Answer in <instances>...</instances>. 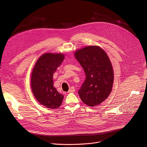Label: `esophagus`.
<instances>
[{"label": "esophagus", "mask_w": 147, "mask_h": 147, "mask_svg": "<svg viewBox=\"0 0 147 147\" xmlns=\"http://www.w3.org/2000/svg\"><path fill=\"white\" fill-rule=\"evenodd\" d=\"M75 92V88L74 87H70V89L68 90V93H73Z\"/></svg>", "instance_id": "34e87169"}]
</instances>
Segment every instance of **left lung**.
Masks as SVG:
<instances>
[{
    "instance_id": "1",
    "label": "left lung",
    "mask_w": 147,
    "mask_h": 147,
    "mask_svg": "<svg viewBox=\"0 0 147 147\" xmlns=\"http://www.w3.org/2000/svg\"><path fill=\"white\" fill-rule=\"evenodd\" d=\"M74 56L86 74L78 92L81 100L89 106L100 105L111 93L113 83V69L108 56L95 45L77 50Z\"/></svg>"
}]
</instances>
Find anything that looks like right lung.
Returning a JSON list of instances; mask_svg holds the SVG:
<instances>
[{"instance_id": "add662e5", "label": "right lung", "mask_w": 147, "mask_h": 147, "mask_svg": "<svg viewBox=\"0 0 147 147\" xmlns=\"http://www.w3.org/2000/svg\"><path fill=\"white\" fill-rule=\"evenodd\" d=\"M64 59L61 53H45L35 63L31 74V89L36 99L49 109H57L64 96L54 87L53 74Z\"/></svg>"}]
</instances>
